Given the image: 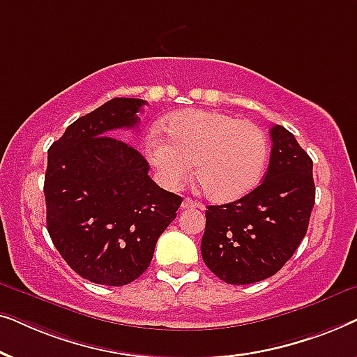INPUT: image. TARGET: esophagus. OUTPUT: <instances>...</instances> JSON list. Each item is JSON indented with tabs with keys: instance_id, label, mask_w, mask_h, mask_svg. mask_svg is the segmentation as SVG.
<instances>
[{
	"instance_id": "34e87169",
	"label": "esophagus",
	"mask_w": 357,
	"mask_h": 357,
	"mask_svg": "<svg viewBox=\"0 0 357 357\" xmlns=\"http://www.w3.org/2000/svg\"><path fill=\"white\" fill-rule=\"evenodd\" d=\"M193 208H199V209H203V206L199 203H197V202H193V199H183L182 202V209H193Z\"/></svg>"
}]
</instances>
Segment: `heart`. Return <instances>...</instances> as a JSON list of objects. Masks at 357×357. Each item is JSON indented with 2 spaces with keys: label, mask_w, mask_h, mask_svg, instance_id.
<instances>
[{
  "label": "heart",
  "mask_w": 357,
  "mask_h": 357,
  "mask_svg": "<svg viewBox=\"0 0 357 357\" xmlns=\"http://www.w3.org/2000/svg\"><path fill=\"white\" fill-rule=\"evenodd\" d=\"M167 139L153 131L146 155L165 188L195 178L213 202H232L260 182L268 159V139L252 121L216 110L188 109L165 123Z\"/></svg>",
  "instance_id": "obj_1"
}]
</instances>
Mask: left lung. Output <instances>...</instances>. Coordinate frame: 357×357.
<instances>
[{"mask_svg": "<svg viewBox=\"0 0 357 357\" xmlns=\"http://www.w3.org/2000/svg\"><path fill=\"white\" fill-rule=\"evenodd\" d=\"M273 141L265 180L237 202L206 208L202 257L219 280L252 284L281 270L309 227L315 204L310 155L284 126Z\"/></svg>", "mask_w": 357, "mask_h": 357, "instance_id": "left-lung-1", "label": "left lung"}]
</instances>
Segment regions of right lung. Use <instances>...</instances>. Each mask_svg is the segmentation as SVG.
<instances>
[{"label":"right lung","mask_w":357,"mask_h":357,"mask_svg":"<svg viewBox=\"0 0 357 357\" xmlns=\"http://www.w3.org/2000/svg\"><path fill=\"white\" fill-rule=\"evenodd\" d=\"M143 105L128 97L105 102L48 149V234L68 265L96 284L125 286L143 275L182 203L153 182L133 146L112 136L135 128Z\"/></svg>","instance_id":"add662e5"}]
</instances>
